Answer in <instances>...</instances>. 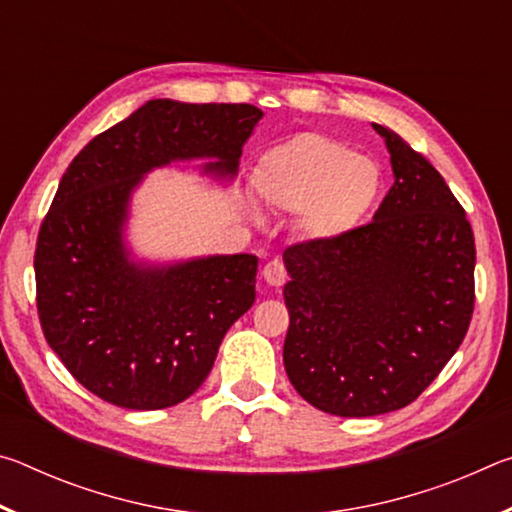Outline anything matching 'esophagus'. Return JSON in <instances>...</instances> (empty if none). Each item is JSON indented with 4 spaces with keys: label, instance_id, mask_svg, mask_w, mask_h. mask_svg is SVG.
Segmentation results:
<instances>
[{
    "label": "esophagus",
    "instance_id": "1",
    "mask_svg": "<svg viewBox=\"0 0 512 512\" xmlns=\"http://www.w3.org/2000/svg\"><path fill=\"white\" fill-rule=\"evenodd\" d=\"M262 275L266 284H271V287H282V284L287 282V268H284L280 259H271V262L262 268Z\"/></svg>",
    "mask_w": 512,
    "mask_h": 512
}]
</instances>
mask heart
I'll use <instances>...</instances> for the list:
<instances>
[{"mask_svg": "<svg viewBox=\"0 0 512 512\" xmlns=\"http://www.w3.org/2000/svg\"><path fill=\"white\" fill-rule=\"evenodd\" d=\"M255 192L280 212H302L309 237L334 239L357 228L381 192L377 164L323 133H300L268 149L253 173Z\"/></svg>", "mask_w": 512, "mask_h": 512, "instance_id": "heart-1", "label": "heart"}]
</instances>
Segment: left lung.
<instances>
[{"label": "left lung", "instance_id": "obj_1", "mask_svg": "<svg viewBox=\"0 0 512 512\" xmlns=\"http://www.w3.org/2000/svg\"><path fill=\"white\" fill-rule=\"evenodd\" d=\"M395 183L372 221L284 250V368L316 409L341 418L418 400L463 343L474 311L472 225L443 176L372 124Z\"/></svg>", "mask_w": 512, "mask_h": 512}]
</instances>
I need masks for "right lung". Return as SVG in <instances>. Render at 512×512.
I'll use <instances>...</instances> for the list:
<instances>
[{"instance_id":"right-lung-1","label":"right lung","mask_w":512,"mask_h":512,"mask_svg":"<svg viewBox=\"0 0 512 512\" xmlns=\"http://www.w3.org/2000/svg\"><path fill=\"white\" fill-rule=\"evenodd\" d=\"M259 119L250 103L153 99L63 173L33 259L38 316L49 348L103 402L155 411L187 400L253 307L255 255L142 266L128 262L121 228L146 171L216 158L205 171L232 176Z\"/></svg>"}]
</instances>
